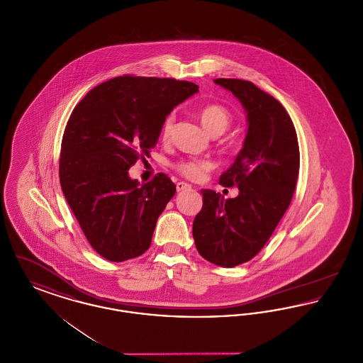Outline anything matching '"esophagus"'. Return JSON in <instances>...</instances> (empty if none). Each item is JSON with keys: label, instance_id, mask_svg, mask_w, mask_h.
Here are the masks:
<instances>
[{"label": "esophagus", "instance_id": "34e87169", "mask_svg": "<svg viewBox=\"0 0 363 363\" xmlns=\"http://www.w3.org/2000/svg\"><path fill=\"white\" fill-rule=\"evenodd\" d=\"M190 189H191V186H190L189 184H186V182H178V184H177V190H178V191H184V190Z\"/></svg>", "mask_w": 363, "mask_h": 363}]
</instances>
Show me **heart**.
<instances>
[{
  "label": "heart",
  "instance_id": "b5f03b06",
  "mask_svg": "<svg viewBox=\"0 0 363 363\" xmlns=\"http://www.w3.org/2000/svg\"><path fill=\"white\" fill-rule=\"evenodd\" d=\"M199 118L203 128L209 135H222L231 125V113L222 104H209L199 110ZM174 116H167L160 128V135L163 138H169L173 129ZM213 167L212 162L207 159H189L182 160L177 164V170L189 179H200L203 175Z\"/></svg>",
  "mask_w": 363,
  "mask_h": 363
}]
</instances>
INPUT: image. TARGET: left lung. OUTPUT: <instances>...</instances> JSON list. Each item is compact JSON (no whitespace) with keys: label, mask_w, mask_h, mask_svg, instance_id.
<instances>
[{"label":"left lung","mask_w":363,"mask_h":363,"mask_svg":"<svg viewBox=\"0 0 363 363\" xmlns=\"http://www.w3.org/2000/svg\"><path fill=\"white\" fill-rule=\"evenodd\" d=\"M246 113L247 130L234 163L219 184L237 186L235 199L203 189V208L193 222L199 253L233 268L253 259L268 242L291 203L299 173V145L286 108L252 82L216 79Z\"/></svg>","instance_id":"8db88e82"}]
</instances>
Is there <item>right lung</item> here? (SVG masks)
I'll list each match as a JSON object with an SVG mask.
<instances>
[{"label": "right lung", "instance_id": "right-lung-1", "mask_svg": "<svg viewBox=\"0 0 363 363\" xmlns=\"http://www.w3.org/2000/svg\"><path fill=\"white\" fill-rule=\"evenodd\" d=\"M196 92L190 82L121 76L92 88L72 111L60 182L89 245L104 259L121 262L150 247L177 189L163 173L140 185L129 169L150 155L174 107Z\"/></svg>", "mask_w": 363, "mask_h": 363}]
</instances>
